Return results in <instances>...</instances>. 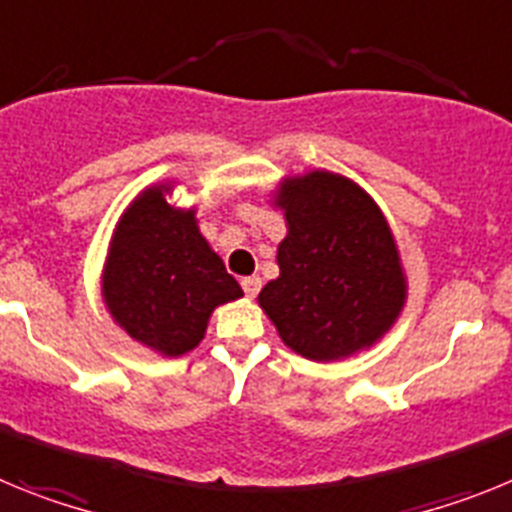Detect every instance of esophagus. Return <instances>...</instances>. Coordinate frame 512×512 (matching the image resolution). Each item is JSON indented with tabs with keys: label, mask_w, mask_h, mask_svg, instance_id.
Masks as SVG:
<instances>
[{
	"label": "esophagus",
	"mask_w": 512,
	"mask_h": 512,
	"mask_svg": "<svg viewBox=\"0 0 512 512\" xmlns=\"http://www.w3.org/2000/svg\"><path fill=\"white\" fill-rule=\"evenodd\" d=\"M243 292H246V297H256L259 295V289H261V279L259 277H246L241 282Z\"/></svg>",
	"instance_id": "34e87169"
}]
</instances>
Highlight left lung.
<instances>
[{"instance_id": "left-lung-1", "label": "left lung", "mask_w": 512, "mask_h": 512, "mask_svg": "<svg viewBox=\"0 0 512 512\" xmlns=\"http://www.w3.org/2000/svg\"><path fill=\"white\" fill-rule=\"evenodd\" d=\"M277 205L287 217L279 277L259 295L292 351L330 361L372 346L405 302L390 225L364 189L312 171L287 179Z\"/></svg>"}]
</instances>
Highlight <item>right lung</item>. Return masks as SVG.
I'll return each mask as SVG.
<instances>
[{"label":"right lung","instance_id":"1","mask_svg":"<svg viewBox=\"0 0 512 512\" xmlns=\"http://www.w3.org/2000/svg\"><path fill=\"white\" fill-rule=\"evenodd\" d=\"M241 295L194 210L166 205L164 187L146 189L122 215L104 266V302L135 341L164 356L187 354L210 312Z\"/></svg>","mask_w":512,"mask_h":512}]
</instances>
